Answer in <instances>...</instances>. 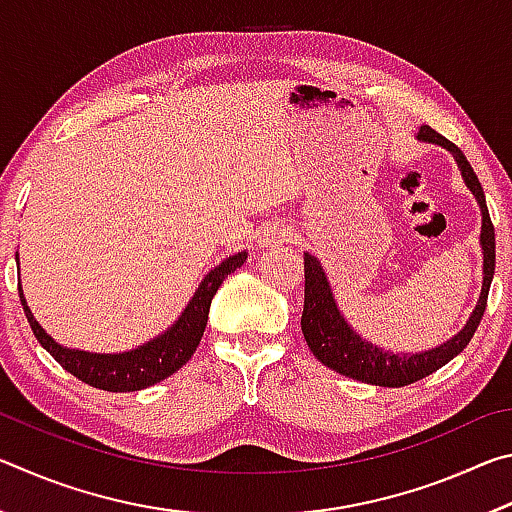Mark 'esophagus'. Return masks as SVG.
<instances>
[{
  "instance_id": "obj_1",
  "label": "esophagus",
  "mask_w": 512,
  "mask_h": 512,
  "mask_svg": "<svg viewBox=\"0 0 512 512\" xmlns=\"http://www.w3.org/2000/svg\"><path fill=\"white\" fill-rule=\"evenodd\" d=\"M291 232L287 228H280V225H273V228L264 230V241L266 244H282L284 239H289Z\"/></svg>"
}]
</instances>
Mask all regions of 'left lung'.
<instances>
[{"instance_id":"1","label":"left lung","mask_w":512,"mask_h":512,"mask_svg":"<svg viewBox=\"0 0 512 512\" xmlns=\"http://www.w3.org/2000/svg\"><path fill=\"white\" fill-rule=\"evenodd\" d=\"M420 140L424 142H436L445 146L447 151L454 153L461 169L467 187L472 189L476 201L481 205L483 225H481V248H483V289L476 309L472 311L467 325L458 332L452 341H447L440 348H433L429 352L409 354V357H400V354L384 352L377 345H370L363 341L361 336L354 332L348 325V320L341 316V311L336 309V302L329 289L327 277L320 268L318 259L305 255V307H302V334L309 350L314 352V357L323 363V366L341 372L345 377L359 379L363 384L372 386H388V388H400L409 386L413 381H420L438 368H443L445 363L452 361L456 354H461L467 343L472 341V336L479 327L483 311L488 307V291L492 284V275H495V225L490 221L488 205H485L483 187L476 178L472 164L467 162L463 151L456 144L445 140L443 135L433 131L429 126H422L418 133Z\"/></svg>"}]
</instances>
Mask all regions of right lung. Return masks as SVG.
Instances as JSON below:
<instances>
[{
    "label": "right lung",
    "mask_w": 512,
    "mask_h": 512,
    "mask_svg": "<svg viewBox=\"0 0 512 512\" xmlns=\"http://www.w3.org/2000/svg\"><path fill=\"white\" fill-rule=\"evenodd\" d=\"M246 253L232 255L221 262L219 266L210 271V275L201 282V287L194 293V298L189 300L183 316H180L173 327L158 339L140 345L137 350L131 352H119V354H92L81 350H69L58 345L51 336L42 329L36 318H33L27 300L22 296V287L17 284L20 291V300L27 314L29 325L36 334L38 343L45 348L51 357H54L60 366L67 372H72L76 379L85 381L94 388L110 393H131L149 388L158 381L171 377L173 372L180 370L185 363L192 359L198 343L207 325V314H210V305L214 293L219 291L225 277L235 273L237 268L246 262Z\"/></svg>",
    "instance_id": "obj_1"
}]
</instances>
